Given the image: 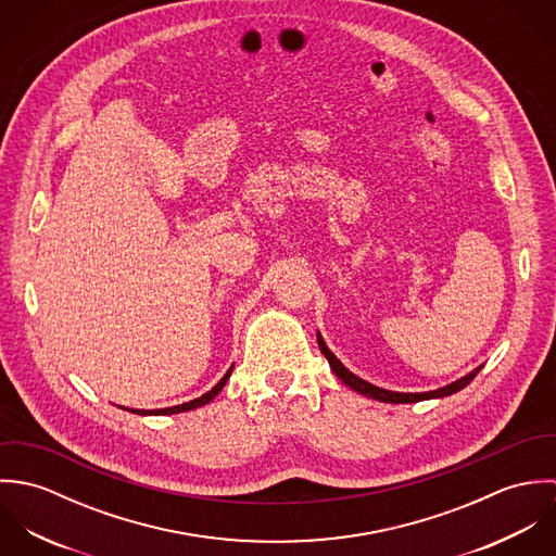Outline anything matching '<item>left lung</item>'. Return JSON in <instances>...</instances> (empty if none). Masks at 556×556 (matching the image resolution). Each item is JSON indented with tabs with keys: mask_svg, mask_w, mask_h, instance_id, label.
Returning a JSON list of instances; mask_svg holds the SVG:
<instances>
[{
	"mask_svg": "<svg viewBox=\"0 0 556 556\" xmlns=\"http://www.w3.org/2000/svg\"><path fill=\"white\" fill-rule=\"evenodd\" d=\"M317 342L318 349H320V353L325 355V359L329 362V368L333 370V375L346 386V388H351L353 392H357V394H362V396L372 397V400H381V402H394V404H404V402H419V400H432V397H445L452 396V394H456V392H460V390H465L473 379L477 377V372L483 368V366H477L476 370H471L469 375H465V377H460L458 381H454V383H450V386H445V388H439V390H432V392H419V394H408V392H392V390H383V388H377V386H372V383H368V381H364V379H359L357 375H353L331 351H329V346L325 344V340H323V336L317 331Z\"/></svg>",
	"mask_w": 556,
	"mask_h": 556,
	"instance_id": "left-lung-1",
	"label": "left lung"
}]
</instances>
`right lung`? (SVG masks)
<instances>
[{
  "instance_id": "obj_1",
  "label": "right lung",
  "mask_w": 556,
  "mask_h": 556,
  "mask_svg": "<svg viewBox=\"0 0 556 556\" xmlns=\"http://www.w3.org/2000/svg\"><path fill=\"white\" fill-rule=\"evenodd\" d=\"M231 372H233V366L227 370V375L210 390V392H205L203 396L194 397V400H190V402H184V404H175V406H164V408H150V410H146V408H128V406H119V408H124V410H130V413H137V415H173V413H184V410H192V408H199V406H203V404H207V402H212L214 397L218 396L220 392H223V388L227 386V381H229V377H231Z\"/></svg>"
}]
</instances>
